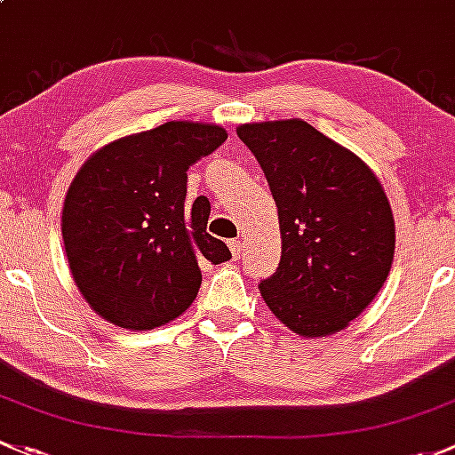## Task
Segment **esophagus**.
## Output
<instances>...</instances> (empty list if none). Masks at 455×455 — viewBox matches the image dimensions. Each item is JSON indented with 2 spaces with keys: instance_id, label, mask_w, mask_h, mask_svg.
I'll list each match as a JSON object with an SVG mask.
<instances>
[{
  "instance_id": "obj_1",
  "label": "esophagus",
  "mask_w": 455,
  "mask_h": 455,
  "mask_svg": "<svg viewBox=\"0 0 455 455\" xmlns=\"http://www.w3.org/2000/svg\"><path fill=\"white\" fill-rule=\"evenodd\" d=\"M229 250H232V259L238 260L243 256V245L241 241H229Z\"/></svg>"
}]
</instances>
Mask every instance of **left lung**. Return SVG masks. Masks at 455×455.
Here are the masks:
<instances>
[{"instance_id":"1","label":"left lung","mask_w":455,"mask_h":455,"mask_svg":"<svg viewBox=\"0 0 455 455\" xmlns=\"http://www.w3.org/2000/svg\"><path fill=\"white\" fill-rule=\"evenodd\" d=\"M278 208V269L259 284L299 337L344 331L377 298L396 228L381 181L362 157L299 118L238 124Z\"/></svg>"}]
</instances>
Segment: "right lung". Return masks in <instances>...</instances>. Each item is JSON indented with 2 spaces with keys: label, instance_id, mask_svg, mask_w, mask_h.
<instances>
[{
  "label": "right lung",
  "instance_id": "right-lung-1",
  "mask_svg": "<svg viewBox=\"0 0 455 455\" xmlns=\"http://www.w3.org/2000/svg\"><path fill=\"white\" fill-rule=\"evenodd\" d=\"M228 140L219 124L171 120L98 148L63 201L65 254L85 302L126 331L180 317L201 287L199 260L232 259L205 232L210 204L186 205V171Z\"/></svg>",
  "mask_w": 455,
  "mask_h": 455
}]
</instances>
